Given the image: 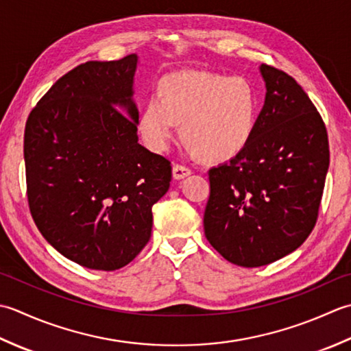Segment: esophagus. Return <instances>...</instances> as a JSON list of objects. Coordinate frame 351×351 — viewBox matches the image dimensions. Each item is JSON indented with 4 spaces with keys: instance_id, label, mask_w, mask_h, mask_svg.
<instances>
[{
    "instance_id": "esophagus-1",
    "label": "esophagus",
    "mask_w": 351,
    "mask_h": 351,
    "mask_svg": "<svg viewBox=\"0 0 351 351\" xmlns=\"http://www.w3.org/2000/svg\"><path fill=\"white\" fill-rule=\"evenodd\" d=\"M191 173H192L191 168L184 167V165H174L173 167V176H174L176 180H182V178L188 177Z\"/></svg>"
}]
</instances>
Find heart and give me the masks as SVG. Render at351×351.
I'll return each mask as SVG.
<instances>
[{
    "instance_id": "b5f03b06",
    "label": "heart",
    "mask_w": 351,
    "mask_h": 351,
    "mask_svg": "<svg viewBox=\"0 0 351 351\" xmlns=\"http://www.w3.org/2000/svg\"><path fill=\"white\" fill-rule=\"evenodd\" d=\"M257 95L245 77L183 71L163 78L159 95H152L138 121L145 144L165 152L182 123L184 141L206 160L238 156L252 139Z\"/></svg>"
}]
</instances>
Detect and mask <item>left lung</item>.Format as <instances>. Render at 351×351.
Segmentation results:
<instances>
[{
	"instance_id": "8db88e82",
	"label": "left lung",
	"mask_w": 351,
	"mask_h": 351,
	"mask_svg": "<svg viewBox=\"0 0 351 351\" xmlns=\"http://www.w3.org/2000/svg\"><path fill=\"white\" fill-rule=\"evenodd\" d=\"M267 95L252 139L209 169L204 234L234 265L256 268L297 250L315 227L328 138L323 118L294 78L261 65Z\"/></svg>"
}]
</instances>
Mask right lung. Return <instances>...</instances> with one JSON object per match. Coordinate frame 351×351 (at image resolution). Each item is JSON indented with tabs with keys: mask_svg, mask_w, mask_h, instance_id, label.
Here are the masks:
<instances>
[{
	"mask_svg": "<svg viewBox=\"0 0 351 351\" xmlns=\"http://www.w3.org/2000/svg\"><path fill=\"white\" fill-rule=\"evenodd\" d=\"M136 65V54L82 63L49 88L25 124L32 217L57 252L89 269H119L142 252L153 204L169 188L171 162L138 142Z\"/></svg>",
	"mask_w": 351,
	"mask_h": 351,
	"instance_id": "1",
	"label": "right lung"
}]
</instances>
